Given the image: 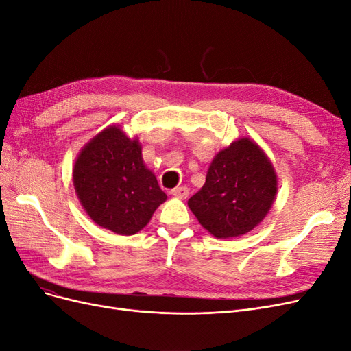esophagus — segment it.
Returning <instances> with one entry per match:
<instances>
[{
  "label": "esophagus",
  "instance_id": "obj_1",
  "mask_svg": "<svg viewBox=\"0 0 351 351\" xmlns=\"http://www.w3.org/2000/svg\"><path fill=\"white\" fill-rule=\"evenodd\" d=\"M171 193H172L173 197H176V198L185 199V198H188V195H189V189H188V186H178V188H173V189L171 191Z\"/></svg>",
  "mask_w": 351,
  "mask_h": 351
}]
</instances>
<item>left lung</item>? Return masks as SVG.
<instances>
[{"label":"left lung","mask_w":351,"mask_h":351,"mask_svg":"<svg viewBox=\"0 0 351 351\" xmlns=\"http://www.w3.org/2000/svg\"><path fill=\"white\" fill-rule=\"evenodd\" d=\"M276 192L278 176L269 158L243 137L217 153L204 186L188 206L214 237H239L266 217Z\"/></svg>","instance_id":"1"}]
</instances>
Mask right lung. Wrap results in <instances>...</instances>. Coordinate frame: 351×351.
I'll use <instances>...</instances> for the list:
<instances>
[{"label": "right lung", "instance_id": "obj_1", "mask_svg": "<svg viewBox=\"0 0 351 351\" xmlns=\"http://www.w3.org/2000/svg\"><path fill=\"white\" fill-rule=\"evenodd\" d=\"M73 186L90 219L121 236L146 227L167 198L143 162L138 140L117 125L102 130L77 154Z\"/></svg>", "mask_w": 351, "mask_h": 351}]
</instances>
